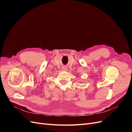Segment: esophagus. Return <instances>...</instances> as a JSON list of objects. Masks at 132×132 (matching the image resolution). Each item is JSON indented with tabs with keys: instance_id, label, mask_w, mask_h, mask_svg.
Wrapping results in <instances>:
<instances>
[{
	"instance_id": "34e87169",
	"label": "esophagus",
	"mask_w": 132,
	"mask_h": 132,
	"mask_svg": "<svg viewBox=\"0 0 132 132\" xmlns=\"http://www.w3.org/2000/svg\"><path fill=\"white\" fill-rule=\"evenodd\" d=\"M62 70H63V71H66V70H67V68L66 67H63L62 68Z\"/></svg>"
}]
</instances>
